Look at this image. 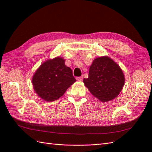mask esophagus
I'll list each match as a JSON object with an SVG mask.
<instances>
[{
  "label": "esophagus",
  "instance_id": "1",
  "mask_svg": "<svg viewBox=\"0 0 152 152\" xmlns=\"http://www.w3.org/2000/svg\"><path fill=\"white\" fill-rule=\"evenodd\" d=\"M76 80H77V81H82V80H83V77L82 76H80V77H76Z\"/></svg>",
  "mask_w": 152,
  "mask_h": 152
}]
</instances>
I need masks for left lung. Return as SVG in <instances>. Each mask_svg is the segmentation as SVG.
Returning a JSON list of instances; mask_svg holds the SVG:
<instances>
[{
    "mask_svg": "<svg viewBox=\"0 0 152 152\" xmlns=\"http://www.w3.org/2000/svg\"><path fill=\"white\" fill-rule=\"evenodd\" d=\"M83 82L95 97L106 102L120 93L125 83V76L120 66L106 56L93 60L89 68V77Z\"/></svg>",
    "mask_w": 152,
    "mask_h": 152,
    "instance_id": "8db88e82",
    "label": "left lung"
}]
</instances>
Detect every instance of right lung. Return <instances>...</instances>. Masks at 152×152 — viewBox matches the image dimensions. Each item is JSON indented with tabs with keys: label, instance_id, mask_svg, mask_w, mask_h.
Listing matches in <instances>:
<instances>
[{
	"label": "right lung",
	"instance_id": "right-lung-1",
	"mask_svg": "<svg viewBox=\"0 0 152 152\" xmlns=\"http://www.w3.org/2000/svg\"><path fill=\"white\" fill-rule=\"evenodd\" d=\"M65 60L57 57L41 64L32 78L33 89L44 101H54L64 95L76 80Z\"/></svg>",
	"mask_w": 152,
	"mask_h": 152
}]
</instances>
